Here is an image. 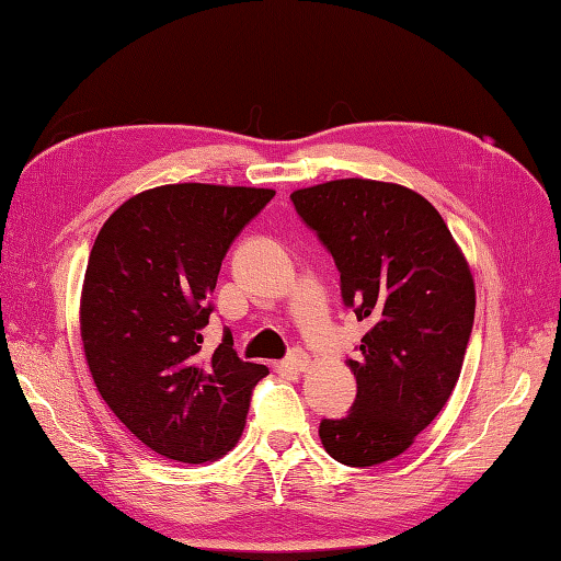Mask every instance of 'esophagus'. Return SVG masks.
Instances as JSON below:
<instances>
[{
    "mask_svg": "<svg viewBox=\"0 0 561 561\" xmlns=\"http://www.w3.org/2000/svg\"><path fill=\"white\" fill-rule=\"evenodd\" d=\"M285 364H288V368H293V371H305V368L310 366V356L305 354L302 348H293L288 358H285Z\"/></svg>",
    "mask_w": 561,
    "mask_h": 561,
    "instance_id": "1",
    "label": "esophagus"
}]
</instances>
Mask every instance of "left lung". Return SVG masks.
I'll use <instances>...</instances> for the list:
<instances>
[{
	"label": "left lung",
	"mask_w": 561,
	"mask_h": 561,
	"mask_svg": "<svg viewBox=\"0 0 561 561\" xmlns=\"http://www.w3.org/2000/svg\"><path fill=\"white\" fill-rule=\"evenodd\" d=\"M295 213L340 268L342 300L368 322L348 415L320 422V439L346 467L403 454L457 386L477 290L445 219L415 190L344 178L295 190Z\"/></svg>",
	"instance_id": "left-lung-1"
}]
</instances>
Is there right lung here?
I'll return each mask as SVG.
<instances>
[{"instance_id":"obj_1","label":"right lung","mask_w":561,"mask_h":561,"mask_svg":"<svg viewBox=\"0 0 561 561\" xmlns=\"http://www.w3.org/2000/svg\"><path fill=\"white\" fill-rule=\"evenodd\" d=\"M276 190L205 183L134 195L104 221L84 271L80 334L100 396L165 459L203 463L237 445L268 368L241 362L227 330L203 346L217 276Z\"/></svg>"}]
</instances>
